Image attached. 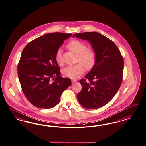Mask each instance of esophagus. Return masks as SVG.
Listing matches in <instances>:
<instances>
[{"instance_id":"1","label":"esophagus","mask_w":146,"mask_h":146,"mask_svg":"<svg viewBox=\"0 0 146 146\" xmlns=\"http://www.w3.org/2000/svg\"><path fill=\"white\" fill-rule=\"evenodd\" d=\"M76 81H77V80H76V79H72V82L73 83H74V82H76Z\"/></svg>"}]
</instances>
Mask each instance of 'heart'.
I'll use <instances>...</instances> for the list:
<instances>
[{"label": "heart", "instance_id": "obj_1", "mask_svg": "<svg viewBox=\"0 0 146 146\" xmlns=\"http://www.w3.org/2000/svg\"><path fill=\"white\" fill-rule=\"evenodd\" d=\"M67 47L78 54L77 62L79 63L64 68L62 70L64 76L71 79H76L84 73V66L87 70H91L94 67L96 64V53L92 49L87 48V46L84 42L79 40H72L68 44ZM55 61L58 65H63L60 50H58L56 53Z\"/></svg>", "mask_w": 146, "mask_h": 146}]
</instances>
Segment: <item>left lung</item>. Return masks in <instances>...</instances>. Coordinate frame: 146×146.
I'll use <instances>...</instances> for the list:
<instances>
[{"label":"left lung","mask_w":146,"mask_h":146,"mask_svg":"<svg viewBox=\"0 0 146 146\" xmlns=\"http://www.w3.org/2000/svg\"><path fill=\"white\" fill-rule=\"evenodd\" d=\"M73 37L89 41L96 56L94 67L80 80L82 90L78 100L87 109L99 108L112 99L120 87L123 58L114 42L98 32L76 33Z\"/></svg>","instance_id":"1"}]
</instances>
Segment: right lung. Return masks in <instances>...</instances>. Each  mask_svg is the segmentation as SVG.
Returning a JSON list of instances; mask_svg holds the SVG:
<instances>
[{"mask_svg": "<svg viewBox=\"0 0 146 146\" xmlns=\"http://www.w3.org/2000/svg\"><path fill=\"white\" fill-rule=\"evenodd\" d=\"M71 33L46 34L30 42L22 52L18 75L23 92L33 105L50 109L60 101L71 80L60 75L56 53Z\"/></svg>", "mask_w": 146, "mask_h": 146, "instance_id": "add662e5", "label": "right lung"}]
</instances>
